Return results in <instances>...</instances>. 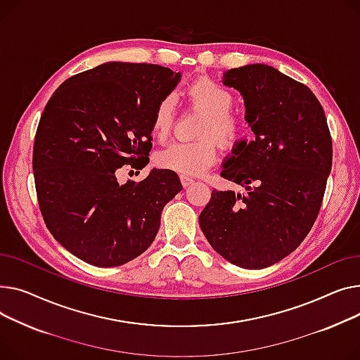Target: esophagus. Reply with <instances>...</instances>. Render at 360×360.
I'll return each mask as SVG.
<instances>
[{
    "label": "esophagus",
    "instance_id": "esophagus-1",
    "mask_svg": "<svg viewBox=\"0 0 360 360\" xmlns=\"http://www.w3.org/2000/svg\"><path fill=\"white\" fill-rule=\"evenodd\" d=\"M180 180H181V184H183V187H188L190 184H193V183H195V180H193V179L186 177V176H181V177H180Z\"/></svg>",
    "mask_w": 360,
    "mask_h": 360
}]
</instances>
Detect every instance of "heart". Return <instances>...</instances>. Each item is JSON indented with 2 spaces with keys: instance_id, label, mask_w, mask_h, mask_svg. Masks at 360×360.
Returning a JSON list of instances; mask_svg holds the SVG:
<instances>
[{
  "instance_id": "1",
  "label": "heart",
  "mask_w": 360,
  "mask_h": 360,
  "mask_svg": "<svg viewBox=\"0 0 360 360\" xmlns=\"http://www.w3.org/2000/svg\"><path fill=\"white\" fill-rule=\"evenodd\" d=\"M187 98L206 116L199 129L200 139L193 142H173L157 154V164L170 172L184 176H196L212 165L218 155V146L213 139L232 150L247 138L244 120L232 113L234 94L218 82L200 79L187 89ZM176 103L173 97L162 98L153 116V134L165 139L174 123ZM210 136H214L210 139Z\"/></svg>"
}]
</instances>
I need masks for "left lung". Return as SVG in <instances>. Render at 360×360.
<instances>
[{
	"instance_id": "8db88e82",
	"label": "left lung",
	"mask_w": 360,
	"mask_h": 360,
	"mask_svg": "<svg viewBox=\"0 0 360 360\" xmlns=\"http://www.w3.org/2000/svg\"><path fill=\"white\" fill-rule=\"evenodd\" d=\"M240 91L255 141L232 148L221 176L245 188L212 190L199 217L209 244L226 262L264 269L297 248L320 212L333 145L320 101L304 84L266 63L224 72Z\"/></svg>"
}]
</instances>
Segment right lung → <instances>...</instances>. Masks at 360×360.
Masks as SVG:
<instances>
[{
	"label": "right lung",
	"mask_w": 360,
	"mask_h": 360,
	"mask_svg": "<svg viewBox=\"0 0 360 360\" xmlns=\"http://www.w3.org/2000/svg\"><path fill=\"white\" fill-rule=\"evenodd\" d=\"M180 79L161 65L105 62L49 98L33 148L37 200L53 238L82 262L115 267L141 256L183 188L160 168L139 183L116 177L123 165L150 162L154 112Z\"/></svg>",
	"instance_id": "right-lung-1"
}]
</instances>
